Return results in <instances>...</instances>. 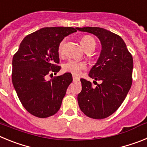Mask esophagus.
Returning <instances> with one entry per match:
<instances>
[{
	"label": "esophagus",
	"mask_w": 147,
	"mask_h": 147,
	"mask_svg": "<svg viewBox=\"0 0 147 147\" xmlns=\"http://www.w3.org/2000/svg\"><path fill=\"white\" fill-rule=\"evenodd\" d=\"M73 80L74 81H79L80 80V78L77 77V76H73Z\"/></svg>",
	"instance_id": "obj_1"
}]
</instances>
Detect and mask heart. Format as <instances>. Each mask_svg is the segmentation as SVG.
Returning <instances> with one entry per match:
<instances>
[{"instance_id": "heart-1", "label": "heart", "mask_w": 147, "mask_h": 147, "mask_svg": "<svg viewBox=\"0 0 147 147\" xmlns=\"http://www.w3.org/2000/svg\"><path fill=\"white\" fill-rule=\"evenodd\" d=\"M80 42H81L82 48L85 50L90 49V48H94L95 49V47H96V42H95L94 39L89 35L84 36L80 40ZM64 44L65 40H62V41L59 42V45H58L57 52L59 55H62L64 53ZM85 67H86L85 63L80 62V61L73 60V59H70L63 65V69L65 71L71 73L75 76L80 75L81 71L85 69Z\"/></svg>"}]
</instances>
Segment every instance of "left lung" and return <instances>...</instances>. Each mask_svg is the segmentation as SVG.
Instances as JSON below:
<instances>
[{
	"label": "left lung",
	"instance_id": "1",
	"mask_svg": "<svg viewBox=\"0 0 147 147\" xmlns=\"http://www.w3.org/2000/svg\"><path fill=\"white\" fill-rule=\"evenodd\" d=\"M96 35L102 44L97 62L89 76L102 81L93 88L92 83L81 79L82 91L78 94L79 106L85 115L94 119L108 117L124 102L132 82L133 59L123 39L99 27L76 28Z\"/></svg>",
	"mask_w": 147,
	"mask_h": 147
}]
</instances>
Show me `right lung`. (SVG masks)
Returning <instances> with one entry per match:
<instances>
[{
    "label": "right lung",
    "instance_id": "right-lung-1",
    "mask_svg": "<svg viewBox=\"0 0 147 147\" xmlns=\"http://www.w3.org/2000/svg\"><path fill=\"white\" fill-rule=\"evenodd\" d=\"M72 27H45L27 35L12 59L11 80L18 96L28 113L47 118L58 112L72 75L65 73L46 80L61 69L57 47Z\"/></svg>",
    "mask_w": 147,
    "mask_h": 147
}]
</instances>
